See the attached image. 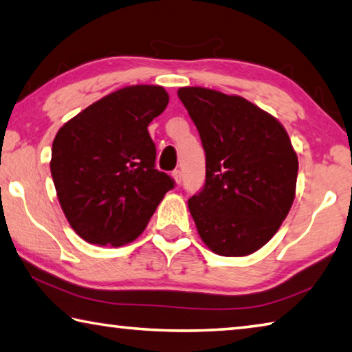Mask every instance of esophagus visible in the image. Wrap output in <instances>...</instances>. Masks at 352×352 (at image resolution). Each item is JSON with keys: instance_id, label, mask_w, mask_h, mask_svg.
I'll use <instances>...</instances> for the list:
<instances>
[{"instance_id": "esophagus-1", "label": "esophagus", "mask_w": 352, "mask_h": 352, "mask_svg": "<svg viewBox=\"0 0 352 352\" xmlns=\"http://www.w3.org/2000/svg\"><path fill=\"white\" fill-rule=\"evenodd\" d=\"M172 178H174L177 184L182 183V172H180V169H175L174 172H172Z\"/></svg>"}]
</instances>
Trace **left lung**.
<instances>
[{"label": "left lung", "mask_w": 352, "mask_h": 352, "mask_svg": "<svg viewBox=\"0 0 352 352\" xmlns=\"http://www.w3.org/2000/svg\"><path fill=\"white\" fill-rule=\"evenodd\" d=\"M178 98L199 130L206 178L188 200L197 231L220 256L264 247L294 204L298 157L276 118L241 96L184 87Z\"/></svg>", "instance_id": "1"}]
</instances>
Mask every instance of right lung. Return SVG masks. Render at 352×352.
<instances>
[{
	"instance_id": "1",
	"label": "right lung",
	"mask_w": 352,
	"mask_h": 352,
	"mask_svg": "<svg viewBox=\"0 0 352 352\" xmlns=\"http://www.w3.org/2000/svg\"><path fill=\"white\" fill-rule=\"evenodd\" d=\"M168 102L163 87H126L57 132L51 175L65 217L83 241L111 247L135 241L175 186L155 169L157 148L147 132Z\"/></svg>"
}]
</instances>
